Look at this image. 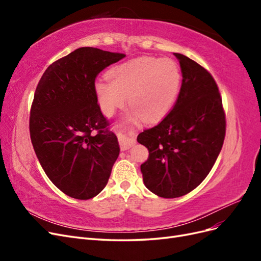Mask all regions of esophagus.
Returning a JSON list of instances; mask_svg holds the SVG:
<instances>
[{"label":"esophagus","mask_w":261,"mask_h":261,"mask_svg":"<svg viewBox=\"0 0 261 261\" xmlns=\"http://www.w3.org/2000/svg\"><path fill=\"white\" fill-rule=\"evenodd\" d=\"M117 137H118V143H120L121 150H127L136 143L135 136H134V134H132V133H129V134L117 133Z\"/></svg>","instance_id":"obj_1"}]
</instances>
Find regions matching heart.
<instances>
[{
  "label": "heart",
  "mask_w": 261,
  "mask_h": 261,
  "mask_svg": "<svg viewBox=\"0 0 261 261\" xmlns=\"http://www.w3.org/2000/svg\"><path fill=\"white\" fill-rule=\"evenodd\" d=\"M107 80L94 84L101 111L112 115L125 97L133 109L130 117L155 122L163 117L174 102L180 85V72L171 59L137 58L113 67Z\"/></svg>",
  "instance_id": "obj_1"
}]
</instances>
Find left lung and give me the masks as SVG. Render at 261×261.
I'll use <instances>...</instances> for the list:
<instances>
[{
	"instance_id": "1",
	"label": "left lung",
	"mask_w": 261,
	"mask_h": 261,
	"mask_svg": "<svg viewBox=\"0 0 261 261\" xmlns=\"http://www.w3.org/2000/svg\"><path fill=\"white\" fill-rule=\"evenodd\" d=\"M181 86L172 111L137 141L148 148L140 165L146 187L163 198L192 192L206 178L225 137V113L217 83L198 63L174 53Z\"/></svg>"
}]
</instances>
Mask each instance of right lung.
<instances>
[{
	"mask_svg": "<svg viewBox=\"0 0 261 261\" xmlns=\"http://www.w3.org/2000/svg\"><path fill=\"white\" fill-rule=\"evenodd\" d=\"M123 53L85 46L45 69L30 110L29 130L46 176L67 196L86 200L108 184L120 154L94 91L98 74Z\"/></svg>",
	"mask_w": 261,
	"mask_h": 261,
	"instance_id": "right-lung-1",
	"label": "right lung"
}]
</instances>
